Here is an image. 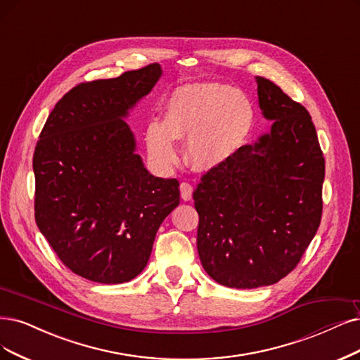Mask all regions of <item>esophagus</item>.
<instances>
[{"instance_id":"obj_1","label":"esophagus","mask_w":360,"mask_h":360,"mask_svg":"<svg viewBox=\"0 0 360 360\" xmlns=\"http://www.w3.org/2000/svg\"><path fill=\"white\" fill-rule=\"evenodd\" d=\"M179 190H181V197L184 198L185 202H188L193 198V185L190 182H181L179 185Z\"/></svg>"}]
</instances>
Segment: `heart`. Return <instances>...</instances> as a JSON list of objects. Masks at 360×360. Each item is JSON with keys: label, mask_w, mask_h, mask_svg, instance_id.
<instances>
[{"label": "heart", "mask_w": 360, "mask_h": 360, "mask_svg": "<svg viewBox=\"0 0 360 360\" xmlns=\"http://www.w3.org/2000/svg\"><path fill=\"white\" fill-rule=\"evenodd\" d=\"M254 120L250 102L233 89L193 84L178 89L166 105L165 122L151 120L145 139L160 165L178 160L176 139H188L187 158L197 170L222 165L238 150Z\"/></svg>", "instance_id": "heart-1"}]
</instances>
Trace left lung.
<instances>
[{
	"instance_id": "8db88e82",
	"label": "left lung",
	"mask_w": 360,
	"mask_h": 360,
	"mask_svg": "<svg viewBox=\"0 0 360 360\" xmlns=\"http://www.w3.org/2000/svg\"><path fill=\"white\" fill-rule=\"evenodd\" d=\"M255 79L271 131L209 169L193 194L203 269L237 289L269 286L294 270L323 210L325 158L311 115L270 79Z\"/></svg>"
}]
</instances>
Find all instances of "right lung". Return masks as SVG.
<instances>
[{"mask_svg":"<svg viewBox=\"0 0 360 360\" xmlns=\"http://www.w3.org/2000/svg\"><path fill=\"white\" fill-rule=\"evenodd\" d=\"M160 75V65L150 63L79 83L39 133L35 222L65 267L87 281L114 285L136 277L160 224L179 205V181L150 175L123 120Z\"/></svg>","mask_w":360,"mask_h":360,"instance_id":"add662e5","label":"right lung"}]
</instances>
